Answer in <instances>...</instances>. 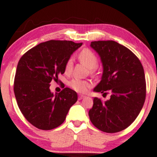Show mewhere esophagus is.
I'll list each match as a JSON object with an SVG mask.
<instances>
[{
  "mask_svg": "<svg viewBox=\"0 0 157 157\" xmlns=\"http://www.w3.org/2000/svg\"><path fill=\"white\" fill-rule=\"evenodd\" d=\"M84 97H86V96L85 95H82V94H79L78 95V100H82V99H83Z\"/></svg>",
  "mask_w": 157,
  "mask_h": 157,
  "instance_id": "esophagus-1",
  "label": "esophagus"
}]
</instances>
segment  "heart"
Instances as JSON below:
<instances>
[{"label": "heart", "instance_id": "b5f03b06", "mask_svg": "<svg viewBox=\"0 0 157 157\" xmlns=\"http://www.w3.org/2000/svg\"><path fill=\"white\" fill-rule=\"evenodd\" d=\"M78 59L81 63L86 65L90 68V73L93 75H96L97 66L98 65V57L94 52L87 48H82L78 54ZM72 59L68 58L65 63V73L68 75L72 68ZM70 87L75 91L80 93H85L88 91L89 88L91 87V82L89 80H80L78 78H74L70 80Z\"/></svg>", "mask_w": 157, "mask_h": 157}]
</instances>
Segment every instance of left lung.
<instances>
[{"label":"left lung","instance_id":"1","mask_svg":"<svg viewBox=\"0 0 157 157\" xmlns=\"http://www.w3.org/2000/svg\"><path fill=\"white\" fill-rule=\"evenodd\" d=\"M91 46L101 57L103 74L94 91L111 94L103 102L94 98L89 115L92 124L106 133L121 131L136 120L146 96L143 66L136 55L113 40H98Z\"/></svg>","mask_w":157,"mask_h":157}]
</instances>
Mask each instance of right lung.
<instances>
[{"label": "right lung", "mask_w": 157, "mask_h": 157, "mask_svg": "<svg viewBox=\"0 0 157 157\" xmlns=\"http://www.w3.org/2000/svg\"><path fill=\"white\" fill-rule=\"evenodd\" d=\"M82 44L51 40L32 48L20 59L14 92L21 113L37 128L48 131L60 126L77 102L74 90L64 88L54 96L49 83L65 72L66 60Z\"/></svg>", "instance_id": "1"}]
</instances>
